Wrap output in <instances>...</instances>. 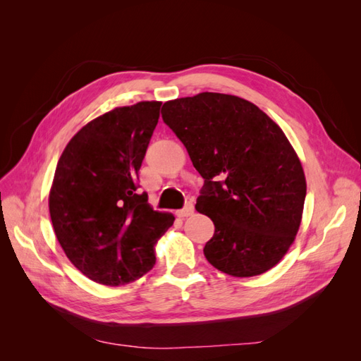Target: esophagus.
<instances>
[{
    "label": "esophagus",
    "mask_w": 361,
    "mask_h": 361,
    "mask_svg": "<svg viewBox=\"0 0 361 361\" xmlns=\"http://www.w3.org/2000/svg\"><path fill=\"white\" fill-rule=\"evenodd\" d=\"M192 212H194V204L191 203V202H188L187 204H185L180 211H178L176 214H178V216L179 218H187V216H190V215H192Z\"/></svg>",
    "instance_id": "34e87169"
}]
</instances>
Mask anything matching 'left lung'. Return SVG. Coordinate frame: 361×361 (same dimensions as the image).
Wrapping results in <instances>:
<instances>
[{"mask_svg":"<svg viewBox=\"0 0 361 361\" xmlns=\"http://www.w3.org/2000/svg\"><path fill=\"white\" fill-rule=\"evenodd\" d=\"M161 113L204 179L195 209L215 226L203 248L207 262L233 277L276 267L298 232L305 199L301 162L280 126L223 93L169 101Z\"/></svg>","mask_w":361,"mask_h":361,"instance_id":"1","label":"left lung"}]
</instances>
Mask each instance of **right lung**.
<instances>
[{"label": "right lung", "instance_id": "right-lung-1", "mask_svg": "<svg viewBox=\"0 0 361 361\" xmlns=\"http://www.w3.org/2000/svg\"><path fill=\"white\" fill-rule=\"evenodd\" d=\"M159 108L138 102L96 117L69 141L54 174V232L72 264L101 285H126L154 268L155 244L174 221L137 191Z\"/></svg>", "mask_w": 361, "mask_h": 361}]
</instances>
